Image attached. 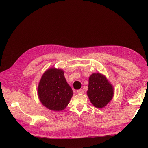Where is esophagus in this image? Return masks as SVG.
<instances>
[{"label":"esophagus","mask_w":148,"mask_h":148,"mask_svg":"<svg viewBox=\"0 0 148 148\" xmlns=\"http://www.w3.org/2000/svg\"><path fill=\"white\" fill-rule=\"evenodd\" d=\"M77 92L78 93V94H83L84 91H83V90L82 89H80L77 90Z\"/></svg>","instance_id":"34e87169"}]
</instances>
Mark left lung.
Masks as SVG:
<instances>
[{"label": "left lung", "mask_w": 148, "mask_h": 148, "mask_svg": "<svg viewBox=\"0 0 148 148\" xmlns=\"http://www.w3.org/2000/svg\"><path fill=\"white\" fill-rule=\"evenodd\" d=\"M113 94L112 85L104 75L94 73L90 76L87 94L95 107L102 108L106 106L112 99Z\"/></svg>", "instance_id": "left-lung-1"}]
</instances>
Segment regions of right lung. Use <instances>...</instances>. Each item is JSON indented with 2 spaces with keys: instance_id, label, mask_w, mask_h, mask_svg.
I'll list each match as a JSON object with an SVG mask.
<instances>
[{
  "instance_id": "add662e5",
  "label": "right lung",
  "mask_w": 148,
  "mask_h": 148,
  "mask_svg": "<svg viewBox=\"0 0 148 148\" xmlns=\"http://www.w3.org/2000/svg\"><path fill=\"white\" fill-rule=\"evenodd\" d=\"M64 74L62 69L50 68L42 75L39 83V99L50 110L60 111L65 109L73 95V91Z\"/></svg>"
}]
</instances>
